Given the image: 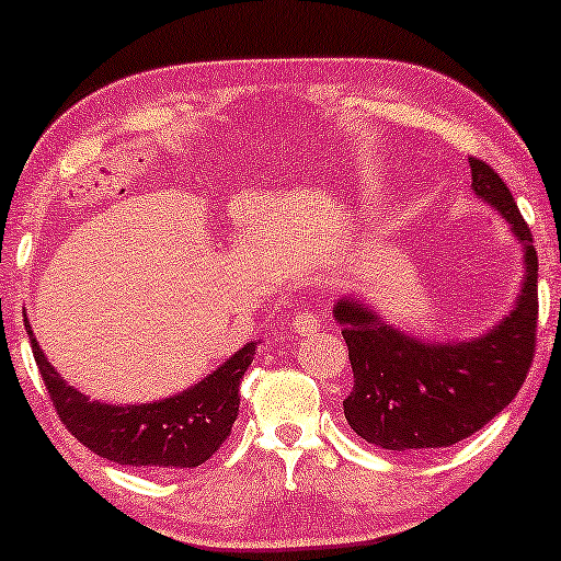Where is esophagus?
<instances>
[{
  "instance_id": "34e87169",
  "label": "esophagus",
  "mask_w": 561,
  "mask_h": 561,
  "mask_svg": "<svg viewBox=\"0 0 561 561\" xmlns=\"http://www.w3.org/2000/svg\"><path fill=\"white\" fill-rule=\"evenodd\" d=\"M320 328V320L314 318L312 312H297L295 318H291V330H295L297 335H314Z\"/></svg>"
}]
</instances>
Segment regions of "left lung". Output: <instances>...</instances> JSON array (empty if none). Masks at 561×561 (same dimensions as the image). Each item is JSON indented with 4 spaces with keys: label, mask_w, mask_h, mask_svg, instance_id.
Returning <instances> with one entry per match:
<instances>
[{
    "label": "left lung",
    "mask_w": 561,
    "mask_h": 561,
    "mask_svg": "<svg viewBox=\"0 0 561 561\" xmlns=\"http://www.w3.org/2000/svg\"><path fill=\"white\" fill-rule=\"evenodd\" d=\"M472 191L508 220L524 247V284L514 310L470 341H422L386 325L360 302L333 307L343 325L353 391L343 401L351 430L383 449L449 447L499 416L526 381L539 320V259L531 228L491 164L470 157Z\"/></svg>",
    "instance_id": "8db88e82"
}]
</instances>
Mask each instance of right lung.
I'll return each instance as SVG.
<instances>
[{"mask_svg":"<svg viewBox=\"0 0 561 561\" xmlns=\"http://www.w3.org/2000/svg\"><path fill=\"white\" fill-rule=\"evenodd\" d=\"M25 330L55 412L70 435L106 460L145 470L198 468L218 453L239 416V386L254 360L251 341L191 389L152 404H106L81 393L50 366L25 314Z\"/></svg>","mask_w":561,"mask_h":561,"instance_id":"obj_1","label":"right lung"}]
</instances>
